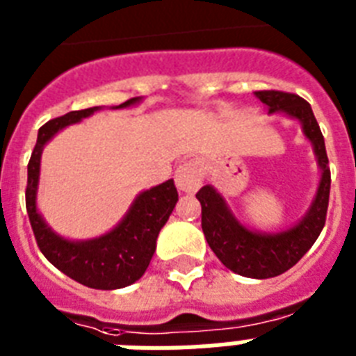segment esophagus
Returning a JSON list of instances; mask_svg holds the SVG:
<instances>
[{
  "label": "esophagus",
  "mask_w": 356,
  "mask_h": 356,
  "mask_svg": "<svg viewBox=\"0 0 356 356\" xmlns=\"http://www.w3.org/2000/svg\"><path fill=\"white\" fill-rule=\"evenodd\" d=\"M201 181H203V175H201L200 166L194 161L184 162V164L177 168L175 183H177L179 190H183L186 194H192V192L200 188Z\"/></svg>",
  "instance_id": "esophagus-1"
}]
</instances>
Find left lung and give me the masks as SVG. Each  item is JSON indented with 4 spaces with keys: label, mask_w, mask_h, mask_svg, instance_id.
Returning <instances> with one entry per match:
<instances>
[{
    "label": "left lung",
    "mask_w": 356,
    "mask_h": 356,
    "mask_svg": "<svg viewBox=\"0 0 356 356\" xmlns=\"http://www.w3.org/2000/svg\"><path fill=\"white\" fill-rule=\"evenodd\" d=\"M260 102L270 107V113H286L303 123L307 138L314 144L316 156L320 162L321 183L316 200L303 222L290 231L279 234H260L248 231L231 216L222 195L212 186H203L195 194L201 203V229L222 264L238 275L251 279H270L290 270L301 260L312 243L318 240L325 225L329 192H331V170L327 159L325 142L316 122L309 102L298 94L281 90H257Z\"/></svg>",
    "instance_id": "1"
}]
</instances>
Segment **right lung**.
<instances>
[{
	"mask_svg": "<svg viewBox=\"0 0 356 356\" xmlns=\"http://www.w3.org/2000/svg\"><path fill=\"white\" fill-rule=\"evenodd\" d=\"M136 102L138 97H131L118 108L129 107ZM94 111H97V107L74 111L49 120L38 129L35 149L31 153L27 164L25 207L38 248L57 270L88 288L116 290L138 281L147 270L151 257L155 253L159 231L164 227L173 207L177 203V188L173 179H170L155 188L142 192L118 227L96 240L68 242L53 233L36 212L35 205L42 149L53 134L70 123L90 116Z\"/></svg>",
	"mask_w": 356,
	"mask_h": 356,
	"instance_id": "1",
	"label": "right lung"
}]
</instances>
